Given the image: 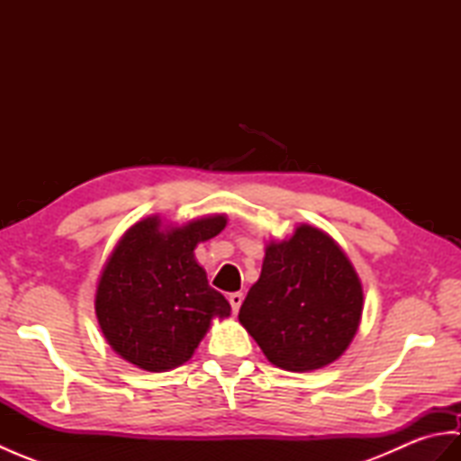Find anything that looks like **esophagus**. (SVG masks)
<instances>
[{"label":"esophagus","instance_id":"obj_1","mask_svg":"<svg viewBox=\"0 0 461 461\" xmlns=\"http://www.w3.org/2000/svg\"><path fill=\"white\" fill-rule=\"evenodd\" d=\"M230 305H231V311L233 312H238L240 311V307H241V303H243V295L241 293H230Z\"/></svg>","mask_w":461,"mask_h":461}]
</instances>
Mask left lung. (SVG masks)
<instances>
[{
  "mask_svg": "<svg viewBox=\"0 0 461 461\" xmlns=\"http://www.w3.org/2000/svg\"><path fill=\"white\" fill-rule=\"evenodd\" d=\"M362 285L337 241L301 223L266 248L261 276L240 309V322L271 365L291 372L335 362L355 339Z\"/></svg>",
  "mask_w": 461,
  "mask_h": 461,
  "instance_id": "obj_1",
  "label": "left lung"
}]
</instances>
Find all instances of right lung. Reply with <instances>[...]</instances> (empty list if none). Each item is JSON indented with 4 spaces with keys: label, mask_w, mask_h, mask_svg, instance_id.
<instances>
[{
    "label": "right lung",
    "mask_w": 461,
    "mask_h": 461,
    "mask_svg": "<svg viewBox=\"0 0 461 461\" xmlns=\"http://www.w3.org/2000/svg\"><path fill=\"white\" fill-rule=\"evenodd\" d=\"M225 223V215H208L170 228L150 215L124 231L95 295L103 335L124 360L149 372L172 370L192 358L215 317H230V303L194 258L195 246Z\"/></svg>",
    "instance_id": "obj_1"
}]
</instances>
